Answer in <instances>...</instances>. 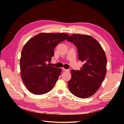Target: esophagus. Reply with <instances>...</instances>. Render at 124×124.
Returning a JSON list of instances; mask_svg holds the SVG:
<instances>
[{
  "mask_svg": "<svg viewBox=\"0 0 124 124\" xmlns=\"http://www.w3.org/2000/svg\"><path fill=\"white\" fill-rule=\"evenodd\" d=\"M62 69L63 71H69V69H65L64 68H62Z\"/></svg>",
  "mask_w": 124,
  "mask_h": 124,
  "instance_id": "esophagus-1",
  "label": "esophagus"
}]
</instances>
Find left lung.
<instances>
[{"label": "left lung", "mask_w": 124, "mask_h": 124, "mask_svg": "<svg viewBox=\"0 0 124 124\" xmlns=\"http://www.w3.org/2000/svg\"><path fill=\"white\" fill-rule=\"evenodd\" d=\"M67 41L74 44L78 59L84 63L80 70H71L69 89L78 97L87 98L97 92L105 79L107 63L105 53L100 43L90 36L74 34Z\"/></svg>", "instance_id": "left-lung-1"}]
</instances>
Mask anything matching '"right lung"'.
<instances>
[{
    "label": "right lung",
    "instance_id": "right-lung-1",
    "mask_svg": "<svg viewBox=\"0 0 124 124\" xmlns=\"http://www.w3.org/2000/svg\"><path fill=\"white\" fill-rule=\"evenodd\" d=\"M64 33H41L32 37L23 46L20 59L21 75L26 87L37 95L46 93L53 88L61 69L49 66L56 46L67 38Z\"/></svg>",
    "mask_w": 124,
    "mask_h": 124
}]
</instances>
